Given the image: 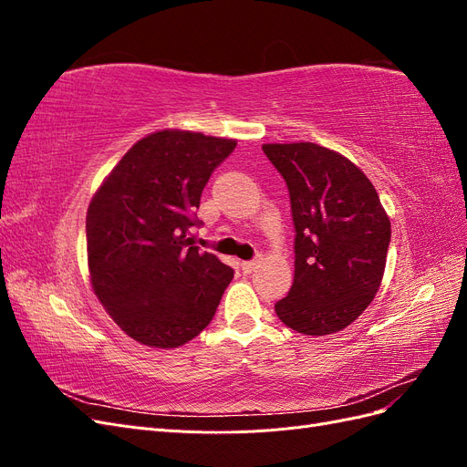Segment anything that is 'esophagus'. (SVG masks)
<instances>
[{
    "label": "esophagus",
    "mask_w": 467,
    "mask_h": 467,
    "mask_svg": "<svg viewBox=\"0 0 467 467\" xmlns=\"http://www.w3.org/2000/svg\"><path fill=\"white\" fill-rule=\"evenodd\" d=\"M257 266H259V261H244V263H242V271H244L245 275H251L253 271H255Z\"/></svg>",
    "instance_id": "34e87169"
}]
</instances>
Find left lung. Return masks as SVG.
I'll list each match as a JSON object with an SVG mask.
<instances>
[{
    "instance_id": "obj_1",
    "label": "left lung",
    "mask_w": 467,
    "mask_h": 467,
    "mask_svg": "<svg viewBox=\"0 0 467 467\" xmlns=\"http://www.w3.org/2000/svg\"><path fill=\"white\" fill-rule=\"evenodd\" d=\"M290 192L294 285L275 304L290 329L323 337L345 329L384 278L391 225L379 196L345 155L312 142L263 144Z\"/></svg>"
}]
</instances>
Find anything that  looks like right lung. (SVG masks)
<instances>
[{"label": "right lung", "mask_w": 467, "mask_h": 467, "mask_svg": "<svg viewBox=\"0 0 467 467\" xmlns=\"http://www.w3.org/2000/svg\"><path fill=\"white\" fill-rule=\"evenodd\" d=\"M235 140L167 129L122 155L88 208V265L99 302L134 341L175 348L216 314L234 268L192 245L194 210Z\"/></svg>", "instance_id": "add662e5"}]
</instances>
